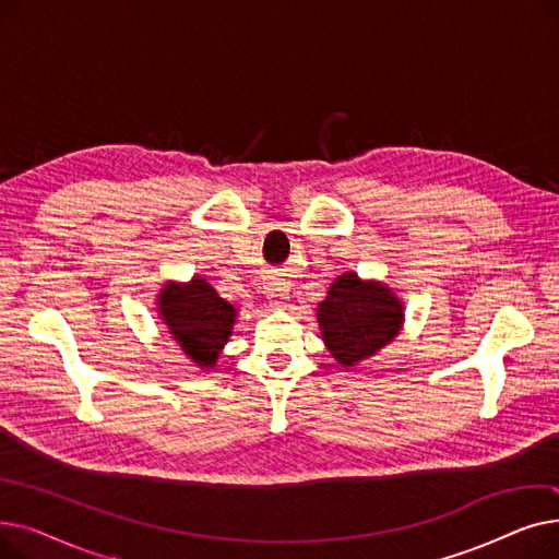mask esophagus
Masks as SVG:
<instances>
[{
    "instance_id": "obj_1",
    "label": "esophagus",
    "mask_w": 559,
    "mask_h": 559,
    "mask_svg": "<svg viewBox=\"0 0 559 559\" xmlns=\"http://www.w3.org/2000/svg\"><path fill=\"white\" fill-rule=\"evenodd\" d=\"M287 299H289V287H287L285 283L276 281V283H272V285L267 287V301H270V306L278 308V306H283Z\"/></svg>"
}]
</instances>
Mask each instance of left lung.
<instances>
[{
  "label": "left lung",
  "instance_id": "left-lung-1",
  "mask_svg": "<svg viewBox=\"0 0 559 559\" xmlns=\"http://www.w3.org/2000/svg\"><path fill=\"white\" fill-rule=\"evenodd\" d=\"M317 317L333 358L354 367L394 340L403 308L390 287L342 274L331 285L326 301L319 304Z\"/></svg>",
  "mask_w": 559,
  "mask_h": 559
}]
</instances>
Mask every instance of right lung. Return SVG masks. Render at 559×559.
Here are the masks:
<instances>
[{
    "label": "right lung",
    "mask_w": 559,
    "mask_h": 559,
    "mask_svg": "<svg viewBox=\"0 0 559 559\" xmlns=\"http://www.w3.org/2000/svg\"><path fill=\"white\" fill-rule=\"evenodd\" d=\"M160 314L174 340L199 367H211L228 342L235 308L203 278L188 285L167 283L160 292Z\"/></svg>",
    "instance_id": "right-lung-1"
}]
</instances>
